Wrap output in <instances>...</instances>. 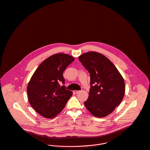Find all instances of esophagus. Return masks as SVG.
I'll use <instances>...</instances> for the list:
<instances>
[{
	"instance_id": "obj_1",
	"label": "esophagus",
	"mask_w": 150,
	"mask_h": 150,
	"mask_svg": "<svg viewBox=\"0 0 150 150\" xmlns=\"http://www.w3.org/2000/svg\"><path fill=\"white\" fill-rule=\"evenodd\" d=\"M80 91H77V90H74V91H73V94H77Z\"/></svg>"
}]
</instances>
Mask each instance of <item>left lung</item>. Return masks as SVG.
Masks as SVG:
<instances>
[{
	"label": "left lung",
	"instance_id": "8db88e82",
	"mask_svg": "<svg viewBox=\"0 0 150 150\" xmlns=\"http://www.w3.org/2000/svg\"><path fill=\"white\" fill-rule=\"evenodd\" d=\"M79 59L90 74L89 97L84 105L94 116L105 117L123 98L124 79L115 65L100 53L87 52Z\"/></svg>",
	"mask_w": 150,
	"mask_h": 150
}]
</instances>
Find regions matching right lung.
Instances as JSON below:
<instances>
[{"instance_id": "1", "label": "right lung", "mask_w": 150, "mask_h": 150, "mask_svg": "<svg viewBox=\"0 0 150 150\" xmlns=\"http://www.w3.org/2000/svg\"><path fill=\"white\" fill-rule=\"evenodd\" d=\"M74 58L56 53L42 62L27 86L28 101L34 109L46 118H53L64 108L72 91L66 89L63 73ZM62 83L61 86L59 84Z\"/></svg>"}]
</instances>
